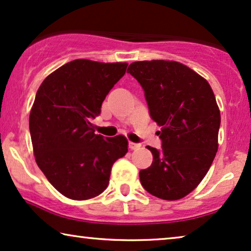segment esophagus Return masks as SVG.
<instances>
[{
    "label": "esophagus",
    "instance_id": "obj_1",
    "mask_svg": "<svg viewBox=\"0 0 251 251\" xmlns=\"http://www.w3.org/2000/svg\"><path fill=\"white\" fill-rule=\"evenodd\" d=\"M129 148H131L132 150H136L139 148H141V143H135V142H129L128 143Z\"/></svg>",
    "mask_w": 251,
    "mask_h": 251
}]
</instances>
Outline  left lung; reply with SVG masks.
<instances>
[{
	"instance_id": "8db88e82",
	"label": "left lung",
	"mask_w": 251,
	"mask_h": 251,
	"mask_svg": "<svg viewBox=\"0 0 251 251\" xmlns=\"http://www.w3.org/2000/svg\"><path fill=\"white\" fill-rule=\"evenodd\" d=\"M145 92L162 149L147 147L152 163L140 171L147 192L162 200L185 198L202 181L218 150L220 111L204 78L175 61H142L129 64Z\"/></svg>"
}]
</instances>
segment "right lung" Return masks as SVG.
<instances>
[{
	"mask_svg": "<svg viewBox=\"0 0 251 251\" xmlns=\"http://www.w3.org/2000/svg\"><path fill=\"white\" fill-rule=\"evenodd\" d=\"M127 65L75 59L47 76L36 92L29 113L36 164L66 198L82 201L104 192L113 163L127 152L125 136L95 134L91 123Z\"/></svg>",
	"mask_w": 251,
	"mask_h": 251,
	"instance_id": "add662e5",
	"label": "right lung"
}]
</instances>
